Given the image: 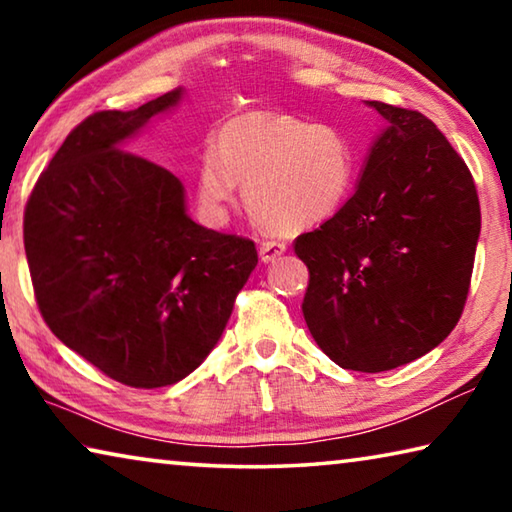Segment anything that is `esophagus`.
Segmentation results:
<instances>
[{
  "label": "esophagus",
  "instance_id": "34e87169",
  "mask_svg": "<svg viewBox=\"0 0 512 512\" xmlns=\"http://www.w3.org/2000/svg\"><path fill=\"white\" fill-rule=\"evenodd\" d=\"M284 253H287V244H282V241H262V244H259V259H262L264 264L275 262V259L282 257Z\"/></svg>",
  "mask_w": 512,
  "mask_h": 512
}]
</instances>
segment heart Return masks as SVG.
Returning a JSON list of instances; mask_svg holds the SVG:
<instances>
[{
	"label": "heart",
	"mask_w": 512,
	"mask_h": 512,
	"mask_svg": "<svg viewBox=\"0 0 512 512\" xmlns=\"http://www.w3.org/2000/svg\"><path fill=\"white\" fill-rule=\"evenodd\" d=\"M359 176V149L339 126L248 112L219 128L198 160L196 192L221 214L244 187L246 210L271 232H302L332 219Z\"/></svg>",
	"instance_id": "obj_1"
}]
</instances>
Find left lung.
<instances>
[{"label": "left lung", "instance_id": "obj_1", "mask_svg": "<svg viewBox=\"0 0 512 512\" xmlns=\"http://www.w3.org/2000/svg\"><path fill=\"white\" fill-rule=\"evenodd\" d=\"M384 128L339 214L296 239L302 314L345 370L384 372L438 348L463 314L481 232L461 155L418 110L368 101Z\"/></svg>", "mask_w": 512, "mask_h": 512}]
</instances>
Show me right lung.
Listing matches in <instances>:
<instances>
[{
    "mask_svg": "<svg viewBox=\"0 0 512 512\" xmlns=\"http://www.w3.org/2000/svg\"><path fill=\"white\" fill-rule=\"evenodd\" d=\"M180 99L183 88L81 121L24 210L45 323L69 350L133 388L171 386L201 366L257 266L253 241L189 219L183 183L126 151Z\"/></svg>",
    "mask_w": 512,
    "mask_h": 512,
    "instance_id": "1",
    "label": "right lung"
}]
</instances>
